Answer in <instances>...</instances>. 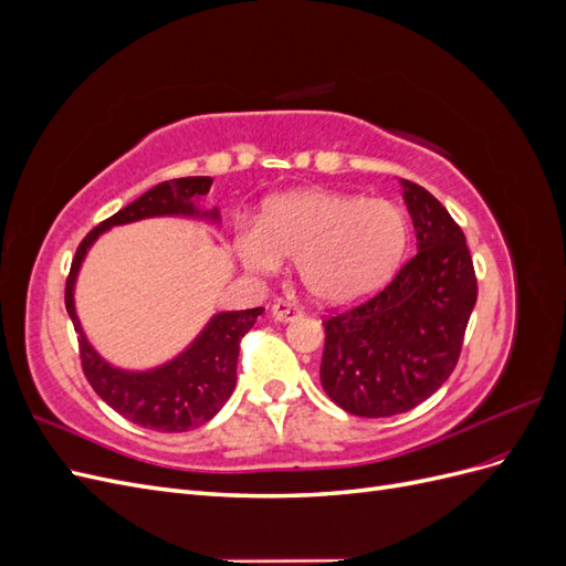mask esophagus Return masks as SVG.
Masks as SVG:
<instances>
[{
    "label": "esophagus",
    "instance_id": "esophagus-1",
    "mask_svg": "<svg viewBox=\"0 0 566 566\" xmlns=\"http://www.w3.org/2000/svg\"><path fill=\"white\" fill-rule=\"evenodd\" d=\"M271 314L276 321H293L297 316H302V306L295 302H287V300H279L276 304L271 306Z\"/></svg>",
    "mask_w": 566,
    "mask_h": 566
}]
</instances>
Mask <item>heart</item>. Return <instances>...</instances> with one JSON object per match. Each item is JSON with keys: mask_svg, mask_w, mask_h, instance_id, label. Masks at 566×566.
Here are the masks:
<instances>
[{"mask_svg": "<svg viewBox=\"0 0 566 566\" xmlns=\"http://www.w3.org/2000/svg\"><path fill=\"white\" fill-rule=\"evenodd\" d=\"M408 245V219L399 205L331 191L271 198L260 227L238 235V254L260 276L297 264L306 293L325 304H347L380 287Z\"/></svg>", "mask_w": 566, "mask_h": 566, "instance_id": "1", "label": "heart"}]
</instances>
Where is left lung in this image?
Returning <instances> with one entry per match:
<instances>
[{
	"mask_svg": "<svg viewBox=\"0 0 566 566\" xmlns=\"http://www.w3.org/2000/svg\"><path fill=\"white\" fill-rule=\"evenodd\" d=\"M403 184L418 252L378 293L323 318L321 385L347 413L389 418L449 380L476 302L465 233L422 186Z\"/></svg>",
	"mask_w": 566,
	"mask_h": 566,
	"instance_id": "1",
	"label": "left lung"
}]
</instances>
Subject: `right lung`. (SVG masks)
I'll use <instances>...</instances> for the list:
<instances>
[{
    "label": "right lung",
    "mask_w": 566,
    "mask_h": 566,
    "mask_svg": "<svg viewBox=\"0 0 566 566\" xmlns=\"http://www.w3.org/2000/svg\"><path fill=\"white\" fill-rule=\"evenodd\" d=\"M210 177H184L153 186L142 198L94 227L77 245L71 273L65 279V310L73 318L80 349V364L87 382L119 416L156 432H188L212 420L229 401L235 387V364L241 339L262 316L264 306L245 312L217 314L202 335L175 361L150 373H125L108 366L80 331L73 287L80 264L98 233L111 227L129 224L146 217L196 214L193 200L210 191Z\"/></svg>",
    "instance_id": "add662e5"
}]
</instances>
